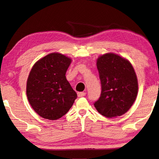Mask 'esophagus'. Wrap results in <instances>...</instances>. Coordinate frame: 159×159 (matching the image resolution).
<instances>
[{"label": "esophagus", "mask_w": 159, "mask_h": 159, "mask_svg": "<svg viewBox=\"0 0 159 159\" xmlns=\"http://www.w3.org/2000/svg\"><path fill=\"white\" fill-rule=\"evenodd\" d=\"M77 94H78V96H79V98H80V97L85 96V93H84V92H79V93H77Z\"/></svg>", "instance_id": "esophagus-1"}]
</instances>
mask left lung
I'll return each instance as SVG.
<instances>
[{
  "mask_svg": "<svg viewBox=\"0 0 159 159\" xmlns=\"http://www.w3.org/2000/svg\"><path fill=\"white\" fill-rule=\"evenodd\" d=\"M101 84V94L94 106L108 118L127 112L134 102L138 93V81L134 69L127 59L107 53L97 59Z\"/></svg>",
  "mask_w": 159,
  "mask_h": 159,
  "instance_id": "1",
  "label": "left lung"
}]
</instances>
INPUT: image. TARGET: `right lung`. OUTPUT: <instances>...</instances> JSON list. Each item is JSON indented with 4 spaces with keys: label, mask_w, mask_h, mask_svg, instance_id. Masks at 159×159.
<instances>
[{
    "label": "right lung",
    "mask_w": 159,
    "mask_h": 159,
    "mask_svg": "<svg viewBox=\"0 0 159 159\" xmlns=\"http://www.w3.org/2000/svg\"><path fill=\"white\" fill-rule=\"evenodd\" d=\"M71 59L51 53L35 63L27 81L26 93L33 110L44 119L56 120L72 107L77 94L66 80Z\"/></svg>",
    "instance_id": "obj_1"
}]
</instances>
